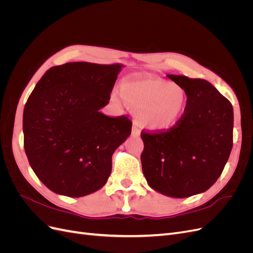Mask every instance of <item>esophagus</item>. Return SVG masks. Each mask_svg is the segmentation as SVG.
Returning <instances> with one entry per match:
<instances>
[{"instance_id":"1","label":"esophagus","mask_w":253,"mask_h":253,"mask_svg":"<svg viewBox=\"0 0 253 253\" xmlns=\"http://www.w3.org/2000/svg\"><path fill=\"white\" fill-rule=\"evenodd\" d=\"M132 133H133V135L139 136V135H140V129H139V127L134 125L133 127H132Z\"/></svg>"}]
</instances>
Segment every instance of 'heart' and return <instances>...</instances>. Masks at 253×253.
I'll return each instance as SVG.
<instances>
[{
	"label": "heart",
	"instance_id": "obj_1",
	"mask_svg": "<svg viewBox=\"0 0 253 253\" xmlns=\"http://www.w3.org/2000/svg\"><path fill=\"white\" fill-rule=\"evenodd\" d=\"M121 95L136 110L139 124L153 131H165L176 126L187 109L188 96L178 84L158 78L126 80Z\"/></svg>",
	"mask_w": 253,
	"mask_h": 253
}]
</instances>
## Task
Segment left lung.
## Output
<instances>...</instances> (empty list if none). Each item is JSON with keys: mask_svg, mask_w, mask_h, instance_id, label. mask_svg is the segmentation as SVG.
Returning a JSON list of instances; mask_svg holds the SVG:
<instances>
[{"mask_svg": "<svg viewBox=\"0 0 253 253\" xmlns=\"http://www.w3.org/2000/svg\"><path fill=\"white\" fill-rule=\"evenodd\" d=\"M168 78L186 90L187 109L169 129H143L141 165L152 189L183 198L205 192L223 172L233 145V108L207 80Z\"/></svg>", "mask_w": 253, "mask_h": 253, "instance_id": "left-lung-1", "label": "left lung"}]
</instances>
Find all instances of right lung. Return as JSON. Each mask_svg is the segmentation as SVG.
<instances>
[{
    "label": "right lung",
    "instance_id": "right-lung-1",
    "mask_svg": "<svg viewBox=\"0 0 253 253\" xmlns=\"http://www.w3.org/2000/svg\"><path fill=\"white\" fill-rule=\"evenodd\" d=\"M122 65L70 62L45 73L23 113L24 149L35 174L57 194L80 197L102 188L112 155L132 132L125 115L109 117Z\"/></svg>",
    "mask_w": 253,
    "mask_h": 253
}]
</instances>
